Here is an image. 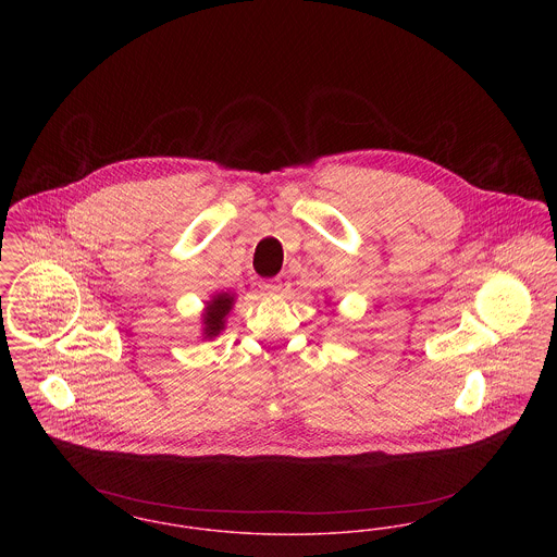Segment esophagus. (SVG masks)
<instances>
[{"mask_svg":"<svg viewBox=\"0 0 557 557\" xmlns=\"http://www.w3.org/2000/svg\"><path fill=\"white\" fill-rule=\"evenodd\" d=\"M260 289L263 294H274L281 289V283L278 281H263L260 283Z\"/></svg>","mask_w":557,"mask_h":557,"instance_id":"esophagus-1","label":"esophagus"}]
</instances>
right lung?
Instances as JSON below:
<instances>
[{"mask_svg": "<svg viewBox=\"0 0 557 557\" xmlns=\"http://www.w3.org/2000/svg\"><path fill=\"white\" fill-rule=\"evenodd\" d=\"M232 301H234V297L227 296V294H220V296L213 297L207 304V310H205V337H215V335L222 332L223 323H225L223 319L230 312Z\"/></svg>", "mask_w": 557, "mask_h": 557, "instance_id": "right-lung-1", "label": "right lung"}]
</instances>
